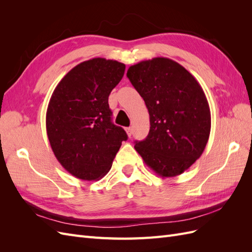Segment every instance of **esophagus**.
<instances>
[{"instance_id":"34e87169","label":"esophagus","mask_w":252,"mask_h":252,"mask_svg":"<svg viewBox=\"0 0 252 252\" xmlns=\"http://www.w3.org/2000/svg\"><path fill=\"white\" fill-rule=\"evenodd\" d=\"M126 132H127V135L129 136V138H130V136H131V134H132V129H131L130 127H128V128H126Z\"/></svg>"}]
</instances>
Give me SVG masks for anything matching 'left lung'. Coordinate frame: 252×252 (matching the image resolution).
I'll return each instance as SVG.
<instances>
[{
	"label": "left lung",
	"mask_w": 252,
	"mask_h": 252,
	"mask_svg": "<svg viewBox=\"0 0 252 252\" xmlns=\"http://www.w3.org/2000/svg\"><path fill=\"white\" fill-rule=\"evenodd\" d=\"M127 78L146 104L150 130L134 149L162 178L179 175L199 158L208 142V101L193 75L167 58L142 61Z\"/></svg>",
	"instance_id": "left-lung-1"
}]
</instances>
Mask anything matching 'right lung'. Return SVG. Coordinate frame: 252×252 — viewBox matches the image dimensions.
<instances>
[{
  "mask_svg": "<svg viewBox=\"0 0 252 252\" xmlns=\"http://www.w3.org/2000/svg\"><path fill=\"white\" fill-rule=\"evenodd\" d=\"M124 72L125 64L94 58L73 67L53 91L46 112L48 140L60 164L75 178H103L128 138L111 122L108 105Z\"/></svg>",
  "mask_w": 252,
  "mask_h": 252,
  "instance_id": "right-lung-1",
  "label": "right lung"
}]
</instances>
